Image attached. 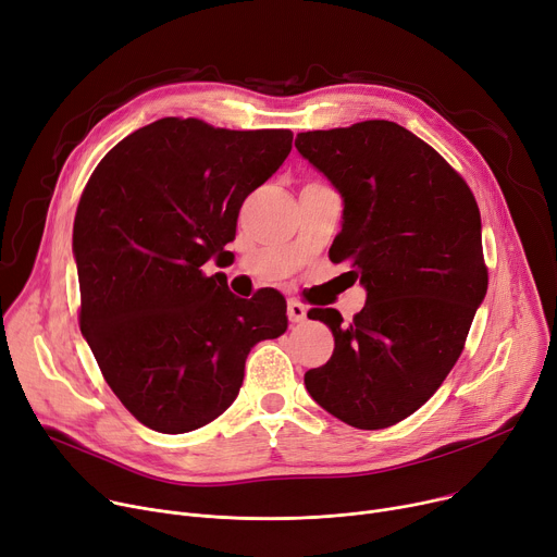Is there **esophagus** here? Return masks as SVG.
I'll use <instances>...</instances> for the list:
<instances>
[{"label": "esophagus", "instance_id": "obj_1", "mask_svg": "<svg viewBox=\"0 0 557 557\" xmlns=\"http://www.w3.org/2000/svg\"><path fill=\"white\" fill-rule=\"evenodd\" d=\"M307 311L309 309L302 302H298V300H288V305H286V313H288L290 322H305L307 320Z\"/></svg>", "mask_w": 557, "mask_h": 557}]
</instances>
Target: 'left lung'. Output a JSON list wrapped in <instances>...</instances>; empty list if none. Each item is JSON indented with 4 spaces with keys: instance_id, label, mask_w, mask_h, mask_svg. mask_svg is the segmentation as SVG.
Here are the masks:
<instances>
[{
    "instance_id": "left-lung-1",
    "label": "left lung",
    "mask_w": 557,
    "mask_h": 557,
    "mask_svg": "<svg viewBox=\"0 0 557 557\" xmlns=\"http://www.w3.org/2000/svg\"><path fill=\"white\" fill-rule=\"evenodd\" d=\"M343 197L331 262H349L367 302L349 324L311 309L336 347L305 385L329 414L383 430L417 412L461 356L488 271L466 181L428 143L389 121L302 132L295 140Z\"/></svg>"
}]
</instances>
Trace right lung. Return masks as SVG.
Instances as JSON below:
<instances>
[{
    "instance_id": "right-lung-1",
    "label": "right lung",
    "mask_w": 557,
    "mask_h": 557,
    "mask_svg": "<svg viewBox=\"0 0 557 557\" xmlns=\"http://www.w3.org/2000/svg\"><path fill=\"white\" fill-rule=\"evenodd\" d=\"M288 129H214L161 119L94 170L73 221L81 331L121 403L183 434L224 414L248 351L286 331L277 290L244 300L203 264L235 239L244 199L290 152Z\"/></svg>"
}]
</instances>
